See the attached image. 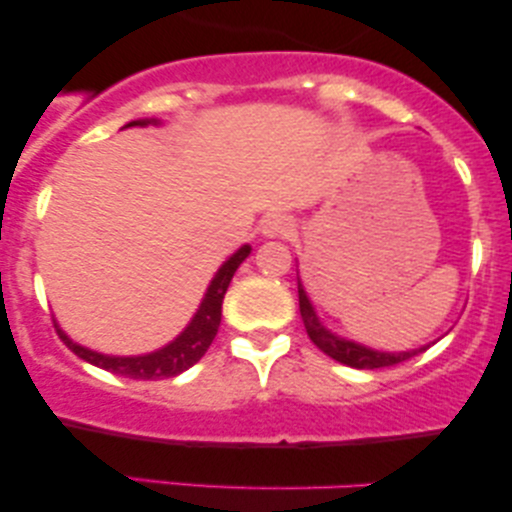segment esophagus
<instances>
[{
  "label": "esophagus",
  "instance_id": "34e87169",
  "mask_svg": "<svg viewBox=\"0 0 512 512\" xmlns=\"http://www.w3.org/2000/svg\"><path fill=\"white\" fill-rule=\"evenodd\" d=\"M262 233L267 238H286L293 233V221L289 219V216L272 214L262 221Z\"/></svg>",
  "mask_w": 512,
  "mask_h": 512
}]
</instances>
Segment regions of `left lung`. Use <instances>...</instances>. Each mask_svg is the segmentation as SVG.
<instances>
[{"mask_svg":"<svg viewBox=\"0 0 512 512\" xmlns=\"http://www.w3.org/2000/svg\"><path fill=\"white\" fill-rule=\"evenodd\" d=\"M298 305H301V317H303V325L308 337L313 339V344L320 351H325L327 356L334 358V361L344 363V366L351 368H385V366H397V363L409 361L411 356H419L424 354L428 346H421V349L414 351H399V354H385V351H373L368 346H361L356 342H349V339L337 337L330 330H325V325H320L317 320L315 308L310 305L308 296H305L301 281H298Z\"/></svg>","mask_w":512,"mask_h":512,"instance_id":"8db88e82","label":"left lung"}]
</instances>
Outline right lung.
Returning <instances> with one entry per match:
<instances>
[{"label":"right lung","mask_w":512,"mask_h":512,"mask_svg":"<svg viewBox=\"0 0 512 512\" xmlns=\"http://www.w3.org/2000/svg\"><path fill=\"white\" fill-rule=\"evenodd\" d=\"M132 125H146V120L129 122L127 127ZM248 255H250V245H243L236 255L228 257V260L221 264V269L216 272L214 279H211L207 293H204V301L199 305L197 315L192 317V322L185 327V332H182L175 342H170L168 346H163V349L154 351V354H146V356L96 354V351L86 349V346L74 344L57 325L55 330L60 334L62 342L67 344L76 356L84 358L88 363H93V366L110 370V373L125 375V378H134V380L173 378V375L182 373V370L195 366L199 358L207 354V349L211 346V342H214L216 332H219V325H221L223 296H226L228 284H231L233 274H236L240 262H243Z\"/></svg>","instance_id":"1"}]
</instances>
